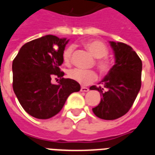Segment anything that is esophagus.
Here are the masks:
<instances>
[{
    "label": "esophagus",
    "mask_w": 155,
    "mask_h": 155,
    "mask_svg": "<svg viewBox=\"0 0 155 155\" xmlns=\"http://www.w3.org/2000/svg\"><path fill=\"white\" fill-rule=\"evenodd\" d=\"M81 91H82V92H87V91H89V88L87 87H82L81 88Z\"/></svg>",
    "instance_id": "34e87169"
}]
</instances>
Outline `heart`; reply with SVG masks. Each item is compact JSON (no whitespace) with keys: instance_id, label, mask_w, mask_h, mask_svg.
<instances>
[{"instance_id":"heart-1","label":"heart","mask_w":155,"mask_h":155,"mask_svg":"<svg viewBox=\"0 0 155 155\" xmlns=\"http://www.w3.org/2000/svg\"><path fill=\"white\" fill-rule=\"evenodd\" d=\"M84 46L94 58L99 59L97 64L99 70L102 73H107L111 67L110 62L105 57L108 54V49L106 45L100 41H89L84 44ZM74 51L73 46H68L63 52V61L65 64H70L71 61L72 53ZM68 76L81 84H89L97 79V74L93 71H83L80 69H74L69 71Z\"/></svg>"}]
</instances>
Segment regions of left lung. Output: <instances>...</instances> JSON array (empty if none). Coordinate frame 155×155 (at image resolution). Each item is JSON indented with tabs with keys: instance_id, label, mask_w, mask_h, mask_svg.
<instances>
[{
	"instance_id": "left-lung-1",
	"label": "left lung",
	"mask_w": 155,
	"mask_h": 155,
	"mask_svg": "<svg viewBox=\"0 0 155 155\" xmlns=\"http://www.w3.org/2000/svg\"><path fill=\"white\" fill-rule=\"evenodd\" d=\"M114 54V64L100 82L104 88L90 89L101 94V101L92 109L100 119L116 120L132 107L141 87L142 61L133 48L122 42L110 41Z\"/></svg>"
}]
</instances>
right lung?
<instances>
[{"mask_svg":"<svg viewBox=\"0 0 155 155\" xmlns=\"http://www.w3.org/2000/svg\"><path fill=\"white\" fill-rule=\"evenodd\" d=\"M66 38L46 35L25 43L12 63L13 91L20 104L30 115L46 120L57 114L69 95L78 92L81 85L64 79L60 70ZM52 74L61 78L59 84L51 83Z\"/></svg>","mask_w":155,"mask_h":155,"instance_id":"add662e5","label":"right lung"}]
</instances>
